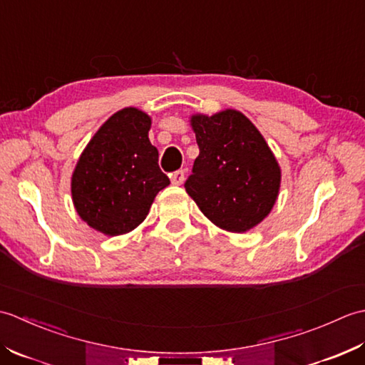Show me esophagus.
Masks as SVG:
<instances>
[{
  "label": "esophagus",
  "instance_id": "34e87169",
  "mask_svg": "<svg viewBox=\"0 0 365 365\" xmlns=\"http://www.w3.org/2000/svg\"><path fill=\"white\" fill-rule=\"evenodd\" d=\"M185 180V170L183 169H178L175 173L170 174V182L173 185H182Z\"/></svg>",
  "mask_w": 365,
  "mask_h": 365
}]
</instances>
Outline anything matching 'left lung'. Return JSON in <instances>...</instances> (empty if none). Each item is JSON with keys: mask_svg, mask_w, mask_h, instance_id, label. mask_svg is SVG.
<instances>
[{"mask_svg": "<svg viewBox=\"0 0 365 365\" xmlns=\"http://www.w3.org/2000/svg\"><path fill=\"white\" fill-rule=\"evenodd\" d=\"M199 155L185 190L208 220L243 234L267 218L281 188V166L243 113L192 114Z\"/></svg>", "mask_w": 365, "mask_h": 365, "instance_id": "8db88e82", "label": "left lung"}]
</instances>
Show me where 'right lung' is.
<instances>
[{
	"mask_svg": "<svg viewBox=\"0 0 365 365\" xmlns=\"http://www.w3.org/2000/svg\"><path fill=\"white\" fill-rule=\"evenodd\" d=\"M152 119L138 108L114 113L91 138L72 174V200L89 227L108 237L136 229L170 183L149 141Z\"/></svg>",
	"mask_w": 365,
	"mask_h": 365,
	"instance_id": "1",
	"label": "right lung"
}]
</instances>
